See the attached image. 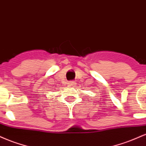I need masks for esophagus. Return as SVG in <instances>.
<instances>
[{
  "instance_id": "esophagus-1",
  "label": "esophagus",
  "mask_w": 146,
  "mask_h": 146,
  "mask_svg": "<svg viewBox=\"0 0 146 146\" xmlns=\"http://www.w3.org/2000/svg\"><path fill=\"white\" fill-rule=\"evenodd\" d=\"M68 84L71 85V86H75V85H76V83H75V81H70L68 82Z\"/></svg>"
}]
</instances>
